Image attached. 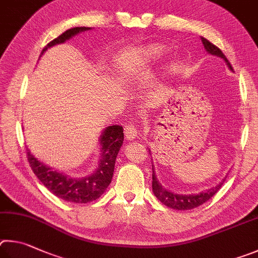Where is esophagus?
<instances>
[{"label": "esophagus", "instance_id": "obj_1", "mask_svg": "<svg viewBox=\"0 0 258 258\" xmlns=\"http://www.w3.org/2000/svg\"><path fill=\"white\" fill-rule=\"evenodd\" d=\"M138 135V130L136 128V125L133 122H129V123H126L124 126V136L125 138L128 139V141H132V139L136 138Z\"/></svg>", "mask_w": 258, "mask_h": 258}]
</instances>
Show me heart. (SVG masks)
Masks as SVG:
<instances>
[{"label":"heart","instance_id":"obj_1","mask_svg":"<svg viewBox=\"0 0 258 258\" xmlns=\"http://www.w3.org/2000/svg\"><path fill=\"white\" fill-rule=\"evenodd\" d=\"M160 53H161L160 47L152 46L147 48H141L136 52L123 54V55L119 58V68L122 72H128L132 69H134V67L136 63L141 62L142 60H144V58L154 57L156 55H159Z\"/></svg>","mask_w":258,"mask_h":258}]
</instances>
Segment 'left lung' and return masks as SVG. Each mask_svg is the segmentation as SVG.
<instances>
[{
  "label": "left lung",
  "instance_id": "obj_1",
  "mask_svg": "<svg viewBox=\"0 0 258 258\" xmlns=\"http://www.w3.org/2000/svg\"><path fill=\"white\" fill-rule=\"evenodd\" d=\"M202 42L204 44L205 49L209 53L213 54V55L222 57L223 60L227 62L228 67L230 68V70H233L232 66L230 64L229 60L227 56L224 55L223 52L221 49L215 46L213 43H211L210 40H207L206 38L202 37ZM153 168V165H152ZM225 180V178H224ZM221 182L219 186H216L214 188L210 189L205 192H201L198 195H178V194L171 192L169 190H166L165 188L161 186V183L157 181L156 175L154 173V169H153V181H152V186H153V191H154V195L157 197V200H160L164 205L168 207H171V209L174 210H179V211H187V210H192L195 207H198L204 204L207 201H210L212 197H213L216 192L220 190V188L223 186V182Z\"/></svg>",
  "mask_w": 258,
  "mask_h": 258
}]
</instances>
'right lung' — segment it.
I'll return each mask as SVG.
<instances>
[{
	"label": "right lung",
	"instance_id": "obj_1",
	"mask_svg": "<svg viewBox=\"0 0 258 258\" xmlns=\"http://www.w3.org/2000/svg\"><path fill=\"white\" fill-rule=\"evenodd\" d=\"M88 29L87 27H76V28L68 29L58 37L49 42L40 53V56L53 45L64 43L72 36ZM99 141L102 144V155L98 169L92 175L84 179L70 178L48 168L47 165H44L42 162L35 159L28 148L26 150L27 159L36 177L52 194L66 202L86 204L101 197L112 181L116 155L123 143V128L121 125L107 126Z\"/></svg>",
	"mask_w": 258,
	"mask_h": 258
}]
</instances>
